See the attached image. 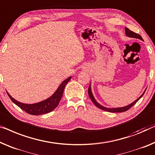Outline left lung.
Returning <instances> with one entry per match:
<instances>
[{
  "label": "left lung",
  "mask_w": 155,
  "mask_h": 155,
  "mask_svg": "<svg viewBox=\"0 0 155 155\" xmlns=\"http://www.w3.org/2000/svg\"><path fill=\"white\" fill-rule=\"evenodd\" d=\"M124 29H125V34L127 36L129 37V38H137V39H139V40H143V38H141V36L140 35H138L137 33H134L133 31H131L129 30L127 28H124ZM146 90H145V91L143 92V93L141 95H140L139 97H138L137 100H135L134 102H132L131 104H130L129 105L126 106V107H120V108H107V107H103V106H101V104H100L97 101L95 100V99H94L93 94L92 93V91H91V85H90L89 86V88H88V95L90 97V98H91V100H92V102L94 105L96 106L97 107H98L99 108H100L101 110H106V111H108V112H112V113H120V112H124L126 111V110H129V108L131 107H132L137 102V101L140 100V98L142 97L143 95L145 92Z\"/></svg>",
  "instance_id": "obj_1"
}]
</instances>
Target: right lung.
<instances>
[{"mask_svg":"<svg viewBox=\"0 0 155 155\" xmlns=\"http://www.w3.org/2000/svg\"><path fill=\"white\" fill-rule=\"evenodd\" d=\"M71 78V77H70L63 81L61 83V84L60 85V86L58 87L56 91L50 97L38 103L28 104L19 102V101L15 100L13 97H12V96L8 92H7V93H8L9 97L10 98V100L12 101L13 103H15L16 105H17L18 107L21 108L22 110H24V111H26L28 114L33 115H40L48 114V113L54 110L58 107L60 101L61 100L62 96H63L64 87H65V85Z\"/></svg>","mask_w":155,"mask_h":155,"instance_id":"add662e5","label":"right lung"}]
</instances>
